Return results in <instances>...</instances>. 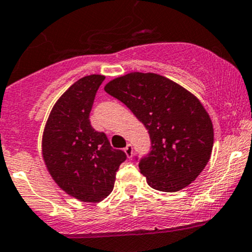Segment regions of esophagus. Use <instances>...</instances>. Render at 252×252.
<instances>
[{
  "label": "esophagus",
  "mask_w": 252,
  "mask_h": 252,
  "mask_svg": "<svg viewBox=\"0 0 252 252\" xmlns=\"http://www.w3.org/2000/svg\"><path fill=\"white\" fill-rule=\"evenodd\" d=\"M124 153H126V156H128V158H132V153H134V150H132L131 144H126V147L124 148Z\"/></svg>",
  "instance_id": "1"
}]
</instances>
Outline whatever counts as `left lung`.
<instances>
[{"mask_svg":"<svg viewBox=\"0 0 252 252\" xmlns=\"http://www.w3.org/2000/svg\"><path fill=\"white\" fill-rule=\"evenodd\" d=\"M148 130L152 150L138 167L152 189L178 192L194 181L211 158L212 121L200 100L156 73L131 72L104 88Z\"/></svg>","mask_w":252,"mask_h":252,"instance_id":"left-lung-1","label":"left lung"}]
</instances>
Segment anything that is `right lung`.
I'll list each match as a JSON object with an SVG mask.
<instances>
[{"label": "right lung", "mask_w": 252, "mask_h": 252, "mask_svg": "<svg viewBox=\"0 0 252 252\" xmlns=\"http://www.w3.org/2000/svg\"><path fill=\"white\" fill-rule=\"evenodd\" d=\"M105 77L80 78L57 100L42 135V156L58 186L84 202H99L114 189L116 172L126 158L104 132L90 123L97 90Z\"/></svg>", "instance_id": "1"}]
</instances>
